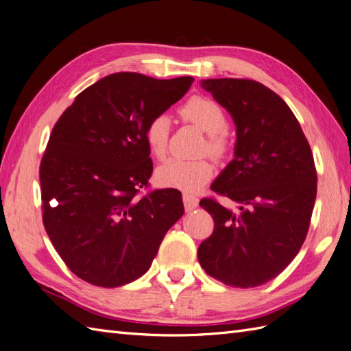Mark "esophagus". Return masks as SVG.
I'll return each instance as SVG.
<instances>
[{"instance_id": "34e87169", "label": "esophagus", "mask_w": 351, "mask_h": 351, "mask_svg": "<svg viewBox=\"0 0 351 351\" xmlns=\"http://www.w3.org/2000/svg\"><path fill=\"white\" fill-rule=\"evenodd\" d=\"M183 204L186 211H192L193 208L198 207V198L192 193H183Z\"/></svg>"}]
</instances>
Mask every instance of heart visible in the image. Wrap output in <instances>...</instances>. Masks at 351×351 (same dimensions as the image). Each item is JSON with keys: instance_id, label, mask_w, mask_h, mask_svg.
<instances>
[{"instance_id": "heart-1", "label": "heart", "mask_w": 351, "mask_h": 351, "mask_svg": "<svg viewBox=\"0 0 351 351\" xmlns=\"http://www.w3.org/2000/svg\"><path fill=\"white\" fill-rule=\"evenodd\" d=\"M183 121L199 128L207 134L204 152L211 156L223 158L229 150V138L226 134L228 119L223 108L216 101L205 97H192L180 108ZM144 138L156 159H164L168 152L169 119L165 114L153 116L144 131ZM215 173L213 164L207 159H169L156 169V180L167 187H176L187 192L198 191L207 183Z\"/></svg>"}]
</instances>
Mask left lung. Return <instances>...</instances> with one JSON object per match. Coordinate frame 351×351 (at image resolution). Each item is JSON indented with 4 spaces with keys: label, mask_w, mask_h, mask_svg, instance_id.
<instances>
[{
    "label": "left lung",
    "mask_w": 351,
    "mask_h": 351,
    "mask_svg": "<svg viewBox=\"0 0 351 351\" xmlns=\"http://www.w3.org/2000/svg\"><path fill=\"white\" fill-rule=\"evenodd\" d=\"M201 86L237 126L234 159L211 184L237 208L201 199L215 230L198 247V259L226 286H261L276 278L305 241L317 195L313 153L292 110L262 83L207 79Z\"/></svg>",
    "instance_id": "1"
}]
</instances>
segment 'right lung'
I'll return each mask as SVG.
<instances>
[{"instance_id":"right-lung-1","label":"right lung","mask_w":351,"mask_h":351,"mask_svg":"<svg viewBox=\"0 0 351 351\" xmlns=\"http://www.w3.org/2000/svg\"><path fill=\"white\" fill-rule=\"evenodd\" d=\"M192 83L110 74L80 92L53 126L40 164L43 223L66 267L88 283L119 287L146 274L183 216L177 189L136 195L153 171L146 126Z\"/></svg>"}]
</instances>
